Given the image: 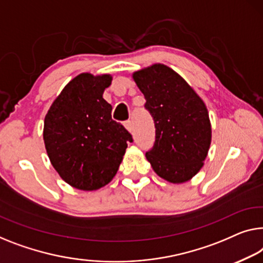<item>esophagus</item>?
<instances>
[{
  "label": "esophagus",
  "instance_id": "34e87169",
  "mask_svg": "<svg viewBox=\"0 0 263 263\" xmlns=\"http://www.w3.org/2000/svg\"><path fill=\"white\" fill-rule=\"evenodd\" d=\"M125 127H126L130 132H132L133 131V123H132V121L131 120H127L126 123H125Z\"/></svg>",
  "mask_w": 263,
  "mask_h": 263
}]
</instances>
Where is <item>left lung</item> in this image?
Segmentation results:
<instances>
[{"mask_svg":"<svg viewBox=\"0 0 263 263\" xmlns=\"http://www.w3.org/2000/svg\"><path fill=\"white\" fill-rule=\"evenodd\" d=\"M133 79L155 121V144L145 155L152 169L171 183L189 181L203 166L211 142L204 103L165 65L138 70Z\"/></svg>","mask_w":263,"mask_h":263,"instance_id":"1","label":"left lung"}]
</instances>
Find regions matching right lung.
<instances>
[{
  "label": "right lung",
  "mask_w": 263,
  "mask_h": 263,
  "mask_svg": "<svg viewBox=\"0 0 263 263\" xmlns=\"http://www.w3.org/2000/svg\"><path fill=\"white\" fill-rule=\"evenodd\" d=\"M112 78L82 73L62 89L45 118L44 140L54 169L80 190H97L115 177L132 136L112 119L103 98Z\"/></svg>",
  "instance_id": "obj_1"
}]
</instances>
